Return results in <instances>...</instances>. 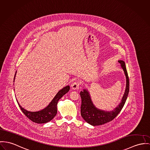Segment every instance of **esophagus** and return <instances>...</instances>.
<instances>
[{"instance_id": "obj_1", "label": "esophagus", "mask_w": 150, "mask_h": 150, "mask_svg": "<svg viewBox=\"0 0 150 150\" xmlns=\"http://www.w3.org/2000/svg\"><path fill=\"white\" fill-rule=\"evenodd\" d=\"M79 86H80V83L79 81H75L74 83H72L71 84V88L72 90H78L79 88Z\"/></svg>"}]
</instances>
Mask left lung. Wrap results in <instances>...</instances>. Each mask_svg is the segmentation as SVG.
I'll return each mask as SVG.
<instances>
[{
  "mask_svg": "<svg viewBox=\"0 0 150 150\" xmlns=\"http://www.w3.org/2000/svg\"><path fill=\"white\" fill-rule=\"evenodd\" d=\"M118 62L120 64V66L123 69L126 76V87L121 102L113 110L105 111L96 108L92 102L88 90L83 89L80 92L81 99V115L87 123L93 126L102 125L112 120L120 112L127 100L129 88V78L125 62L122 60H118Z\"/></svg>",
  "mask_w": 150,
  "mask_h": 150,
  "instance_id": "left-lung-1",
  "label": "left lung"
}]
</instances>
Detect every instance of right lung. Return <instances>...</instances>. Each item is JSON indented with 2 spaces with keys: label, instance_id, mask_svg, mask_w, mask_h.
Masks as SVG:
<instances>
[{
  "label": "right lung",
  "instance_id": "add662e5",
  "mask_svg": "<svg viewBox=\"0 0 150 150\" xmlns=\"http://www.w3.org/2000/svg\"><path fill=\"white\" fill-rule=\"evenodd\" d=\"M16 71L15 74L13 82L15 79ZM69 91V86H67L63 87L62 90L59 91L57 93L51 102L43 110H41L38 111H27L23 108L16 100L18 104L22 111L24 114L29 119H30L33 122L41 124V123H46L50 121H51L57 114V104L59 100L66 93Z\"/></svg>",
  "mask_w": 150,
  "mask_h": 150
}]
</instances>
